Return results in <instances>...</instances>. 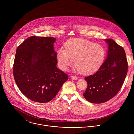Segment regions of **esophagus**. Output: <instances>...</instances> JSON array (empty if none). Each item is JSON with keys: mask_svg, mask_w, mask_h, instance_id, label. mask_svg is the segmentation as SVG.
Listing matches in <instances>:
<instances>
[{"mask_svg": "<svg viewBox=\"0 0 134 134\" xmlns=\"http://www.w3.org/2000/svg\"><path fill=\"white\" fill-rule=\"evenodd\" d=\"M71 79H72L73 80H76L77 79V77L76 76H71Z\"/></svg>", "mask_w": 134, "mask_h": 134, "instance_id": "1", "label": "esophagus"}]
</instances>
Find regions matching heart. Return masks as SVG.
<instances>
[{"label": "heart", "instance_id": "b5f03b06", "mask_svg": "<svg viewBox=\"0 0 134 134\" xmlns=\"http://www.w3.org/2000/svg\"><path fill=\"white\" fill-rule=\"evenodd\" d=\"M65 49L59 48L57 59L60 68L67 70L75 65L82 74H88L96 72L101 66L106 52L103 46L83 38H73L64 45Z\"/></svg>", "mask_w": 134, "mask_h": 134}]
</instances>
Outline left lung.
I'll list each match as a JSON object with an SVG mask.
<instances>
[{
    "label": "left lung",
    "mask_w": 134,
    "mask_h": 134,
    "mask_svg": "<svg viewBox=\"0 0 134 134\" xmlns=\"http://www.w3.org/2000/svg\"><path fill=\"white\" fill-rule=\"evenodd\" d=\"M105 41L108 45L107 58L95 74L85 78L88 87L83 96L92 103H105L116 96L127 73V61L123 48L113 39Z\"/></svg>",
    "instance_id": "1"
}]
</instances>
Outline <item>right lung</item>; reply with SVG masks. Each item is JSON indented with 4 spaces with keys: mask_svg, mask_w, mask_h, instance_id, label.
Masks as SVG:
<instances>
[{
    "mask_svg": "<svg viewBox=\"0 0 134 134\" xmlns=\"http://www.w3.org/2000/svg\"><path fill=\"white\" fill-rule=\"evenodd\" d=\"M52 37L32 36L16 49L13 75L21 92L35 102L47 103L57 95L68 76L58 69Z\"/></svg>",
    "mask_w": 134,
    "mask_h": 134,
    "instance_id": "obj_1",
    "label": "right lung"
}]
</instances>
